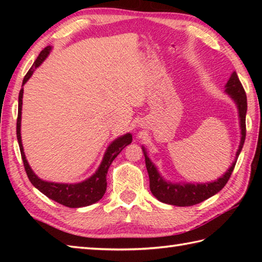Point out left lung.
I'll use <instances>...</instances> for the list:
<instances>
[{
  "instance_id": "obj_1",
  "label": "left lung",
  "mask_w": 262,
  "mask_h": 262,
  "mask_svg": "<svg viewBox=\"0 0 262 262\" xmlns=\"http://www.w3.org/2000/svg\"><path fill=\"white\" fill-rule=\"evenodd\" d=\"M225 92L230 96L238 110L239 126H241V143H239L238 150L236 152V157L225 173L217 178L214 181H208V183H172L164 179V177L159 173L157 167L149 158L148 152L145 148L142 145V151H143L145 158V166H147L149 179H150V190L154 196L163 203L167 205H173L178 207H188L198 205L207 199L211 198L220 192V190L227 185L228 180L231 176L234 165H236L239 154H241L244 142L246 136V112H247V99L245 90L239 81L238 75L233 72L230 76L228 83L225 84Z\"/></svg>"
}]
</instances>
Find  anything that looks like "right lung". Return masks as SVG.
Here are the masks:
<instances>
[{"instance_id": "1", "label": "right lung", "mask_w": 262, "mask_h": 262, "mask_svg": "<svg viewBox=\"0 0 262 262\" xmlns=\"http://www.w3.org/2000/svg\"><path fill=\"white\" fill-rule=\"evenodd\" d=\"M52 51V46H47L40 52V54L34 61L32 67L30 68L28 74L25 75L23 79V85L29 81L30 77L32 76L34 70L40 66L43 61L46 60ZM23 92L24 89L21 88L18 96V118H17V140H18L21 159H23L24 167L28 174L29 179L35 188L40 190L42 194H45L51 200L55 201L60 205H63L69 208H81L94 205L97 201H99L104 196L106 192V176H107L108 167L114 158L121 152V150L127 147L128 144L132 143L133 137L130 133L119 136L111 143L104 154L103 161H101L99 167L91 177L88 179L76 184H64V183H52V181H46L39 178L31 168L28 159L25 157L24 148L21 144V136H20V121H21V105H23Z\"/></svg>"}]
</instances>
